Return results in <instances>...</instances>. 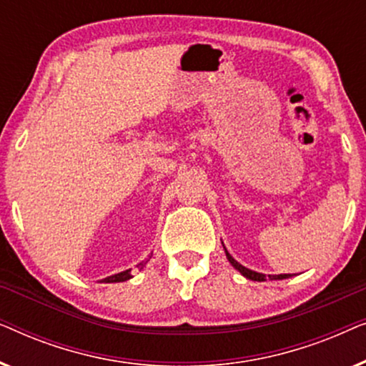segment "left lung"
Instances as JSON below:
<instances>
[{"label": "left lung", "mask_w": 366, "mask_h": 366, "mask_svg": "<svg viewBox=\"0 0 366 366\" xmlns=\"http://www.w3.org/2000/svg\"><path fill=\"white\" fill-rule=\"evenodd\" d=\"M223 248H224V244H223ZM224 254H227V258H228V262L232 263V267L234 268V269H238L239 273L243 274L244 278H248V280H253V282H267V278H269V280H285V278H290V277H293L292 273H285V274H263V273H258V272H253V269H249V268H247V267H243V264H239L237 259H234L232 254L228 253V249L224 248Z\"/></svg>", "instance_id": "left-lung-1"}]
</instances>
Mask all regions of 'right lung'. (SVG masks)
<instances>
[{
  "mask_svg": "<svg viewBox=\"0 0 366 366\" xmlns=\"http://www.w3.org/2000/svg\"><path fill=\"white\" fill-rule=\"evenodd\" d=\"M149 258H152V257H149ZM147 263H148V259H147V262H142V263H139V264H138V268L142 269ZM129 278H132V269H124V272H122V273L112 274V277L104 278L103 282H104V283H119V282H127V280H129Z\"/></svg>",
  "mask_w": 366,
  "mask_h": 366,
  "instance_id": "right-lung-1",
  "label": "right lung"
}]
</instances>
